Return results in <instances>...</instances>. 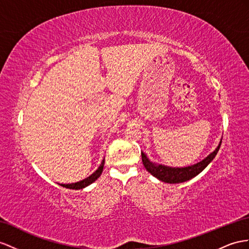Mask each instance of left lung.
Listing matches in <instances>:
<instances>
[{"instance_id": "obj_1", "label": "left lung", "mask_w": 249, "mask_h": 249, "mask_svg": "<svg viewBox=\"0 0 249 249\" xmlns=\"http://www.w3.org/2000/svg\"><path fill=\"white\" fill-rule=\"evenodd\" d=\"M221 143L222 139L218 145V147H216L213 152H210L205 159H203L202 161L186 167H170L159 163H155L150 161L149 158L146 156L144 152H142V162L146 170H147L150 175L157 178L158 180L169 184L183 183L193 179V178L202 173V171L208 166V164L213 160L216 154H218Z\"/></svg>"}]
</instances>
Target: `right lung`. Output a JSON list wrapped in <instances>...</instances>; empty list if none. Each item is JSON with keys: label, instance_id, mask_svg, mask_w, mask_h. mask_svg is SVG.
Returning a JSON list of instances; mask_svg holds the SVG:
<instances>
[{"label": "right lung", "instance_id": "1", "mask_svg": "<svg viewBox=\"0 0 249 249\" xmlns=\"http://www.w3.org/2000/svg\"><path fill=\"white\" fill-rule=\"evenodd\" d=\"M104 163H105V158L102 160L100 166L98 167V169L94 171L93 174H91L89 177L85 178L84 180L82 181H79V182H75V183H71V184H61V186L63 187H66V188H69V189H83L87 187L88 185H90V184H92L94 181H97L99 178L101 177L102 175V171H103V168H104Z\"/></svg>", "mask_w": 249, "mask_h": 249}]
</instances>
